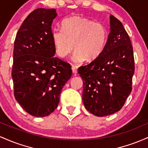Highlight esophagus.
I'll list each match as a JSON object with an SVG mask.
<instances>
[{
	"label": "esophagus",
	"mask_w": 148,
	"mask_h": 148,
	"mask_svg": "<svg viewBox=\"0 0 148 148\" xmlns=\"http://www.w3.org/2000/svg\"><path fill=\"white\" fill-rule=\"evenodd\" d=\"M72 71H73V73L75 75H76L77 73V68L76 66H72Z\"/></svg>",
	"instance_id": "34e87169"
}]
</instances>
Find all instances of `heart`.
Segmentation results:
<instances>
[{
  "instance_id": "heart-1",
  "label": "heart",
  "mask_w": 148,
  "mask_h": 148,
  "mask_svg": "<svg viewBox=\"0 0 148 148\" xmlns=\"http://www.w3.org/2000/svg\"><path fill=\"white\" fill-rule=\"evenodd\" d=\"M108 36V30L103 24L81 16L65 19L61 23V29H55L52 32L57 55L65 58L74 48L75 62L97 59L105 49Z\"/></svg>"
}]
</instances>
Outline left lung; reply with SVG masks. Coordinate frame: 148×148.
Masks as SVG:
<instances>
[{
	"label": "left lung",
	"instance_id": "1",
	"mask_svg": "<svg viewBox=\"0 0 148 148\" xmlns=\"http://www.w3.org/2000/svg\"><path fill=\"white\" fill-rule=\"evenodd\" d=\"M110 19V32L103 52L78 69L83 81V103L98 117L113 114L123 107L132 92L135 70L129 35L120 21L113 15Z\"/></svg>",
	"mask_w": 148,
	"mask_h": 148
}]
</instances>
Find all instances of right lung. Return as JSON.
I'll use <instances>...</instances> for the list:
<instances>
[{"label":"right lung","instance_id":"right-lung-1","mask_svg":"<svg viewBox=\"0 0 148 148\" xmlns=\"http://www.w3.org/2000/svg\"><path fill=\"white\" fill-rule=\"evenodd\" d=\"M56 15L54 9L35 10L22 23L14 44V97L26 112L38 117L54 112L72 75L70 64L54 56L52 24Z\"/></svg>","mask_w":148,"mask_h":148}]
</instances>
